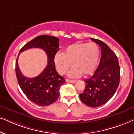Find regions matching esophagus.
Returning <instances> with one entry per match:
<instances>
[{"label":"esophagus","instance_id":"34e87169","mask_svg":"<svg viewBox=\"0 0 134 134\" xmlns=\"http://www.w3.org/2000/svg\"><path fill=\"white\" fill-rule=\"evenodd\" d=\"M66 82H68V83H74L76 82V81L75 80H69V79H66Z\"/></svg>","mask_w":134,"mask_h":134}]
</instances>
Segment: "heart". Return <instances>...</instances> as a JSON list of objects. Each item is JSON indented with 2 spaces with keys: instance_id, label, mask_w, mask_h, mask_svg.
<instances>
[{
  "instance_id": "heart-1",
  "label": "heart",
  "mask_w": 134,
  "mask_h": 134,
  "mask_svg": "<svg viewBox=\"0 0 134 134\" xmlns=\"http://www.w3.org/2000/svg\"><path fill=\"white\" fill-rule=\"evenodd\" d=\"M100 50L94 43H76L66 47L63 53L55 55L54 62L58 73L63 75L74 66L68 72L71 78H77L92 74L98 65Z\"/></svg>"
}]
</instances>
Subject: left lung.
<instances>
[{
    "instance_id": "obj_1",
    "label": "left lung",
    "mask_w": 134,
    "mask_h": 134,
    "mask_svg": "<svg viewBox=\"0 0 134 134\" xmlns=\"http://www.w3.org/2000/svg\"><path fill=\"white\" fill-rule=\"evenodd\" d=\"M91 40L100 46L101 57L93 76L85 80V90L79 97L85 105L97 107L109 101L116 92L120 83V68L118 57L105 43L94 38Z\"/></svg>"
}]
</instances>
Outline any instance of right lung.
<instances>
[{"label":"right lung","mask_w":134,"mask_h":134,"mask_svg":"<svg viewBox=\"0 0 134 134\" xmlns=\"http://www.w3.org/2000/svg\"><path fill=\"white\" fill-rule=\"evenodd\" d=\"M58 38L49 35H41L29 42L19 51L16 61V74L18 83L25 96L36 105L47 106L57 100L60 87L65 83V79L55 69L54 58L59 50ZM30 48H40L48 55V65L39 76L34 78L25 77L18 66L20 53Z\"/></svg>","instance_id":"obj_1"}]
</instances>
